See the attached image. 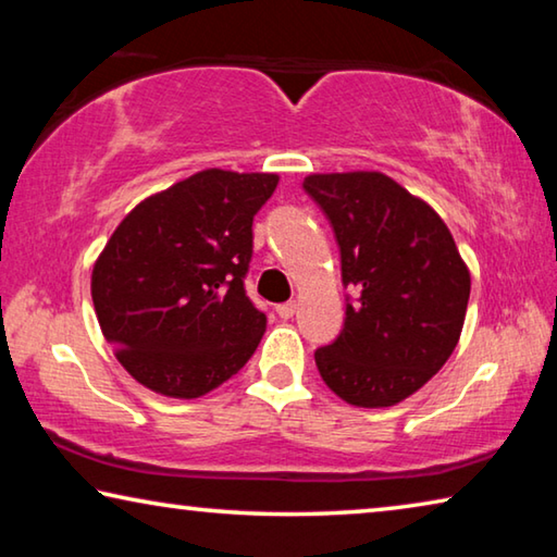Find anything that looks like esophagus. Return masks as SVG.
Listing matches in <instances>:
<instances>
[{
	"label": "esophagus",
	"mask_w": 557,
	"mask_h": 557,
	"mask_svg": "<svg viewBox=\"0 0 557 557\" xmlns=\"http://www.w3.org/2000/svg\"><path fill=\"white\" fill-rule=\"evenodd\" d=\"M275 312L282 317V319H292L297 312V301H285V305H277Z\"/></svg>",
	"instance_id": "esophagus-1"
}]
</instances>
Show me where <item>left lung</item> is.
Masks as SVG:
<instances>
[{
  "instance_id": "obj_1",
  "label": "left lung",
  "mask_w": 557,
  "mask_h": 557,
  "mask_svg": "<svg viewBox=\"0 0 557 557\" xmlns=\"http://www.w3.org/2000/svg\"><path fill=\"white\" fill-rule=\"evenodd\" d=\"M305 191L332 223L344 329L314 351L338 398L388 408L420 391L455 351L471 289L455 238L432 206L381 172L309 174Z\"/></svg>"
}]
</instances>
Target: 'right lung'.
Wrapping results in <instances>:
<instances>
[{
	"label": "right lung",
	"mask_w": 557,
	"mask_h": 557,
	"mask_svg": "<svg viewBox=\"0 0 557 557\" xmlns=\"http://www.w3.org/2000/svg\"><path fill=\"white\" fill-rule=\"evenodd\" d=\"M277 174L206 169L137 203L92 268L117 361L166 398H201L256 354L268 319L245 295L252 219Z\"/></svg>",
	"instance_id": "right-lung-1"
}]
</instances>
